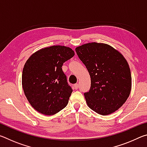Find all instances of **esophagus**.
Returning <instances> with one entry per match:
<instances>
[{"mask_svg":"<svg viewBox=\"0 0 147 147\" xmlns=\"http://www.w3.org/2000/svg\"><path fill=\"white\" fill-rule=\"evenodd\" d=\"M78 84H75L74 85V89H77L78 88Z\"/></svg>","mask_w":147,"mask_h":147,"instance_id":"obj_1","label":"esophagus"}]
</instances>
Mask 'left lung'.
<instances>
[{
	"instance_id": "left-lung-1",
	"label": "left lung",
	"mask_w": 147,
	"mask_h": 147,
	"mask_svg": "<svg viewBox=\"0 0 147 147\" xmlns=\"http://www.w3.org/2000/svg\"><path fill=\"white\" fill-rule=\"evenodd\" d=\"M75 51L91 77L90 89L84 93L88 106L102 115L115 112L131 91V76L127 61L119 51L104 43H86Z\"/></svg>"
}]
</instances>
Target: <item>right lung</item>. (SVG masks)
Instances as JSON below:
<instances>
[{"mask_svg":"<svg viewBox=\"0 0 147 147\" xmlns=\"http://www.w3.org/2000/svg\"><path fill=\"white\" fill-rule=\"evenodd\" d=\"M74 55L69 47L54 45L36 52L26 61L22 85L27 100L38 112L54 115L67 105L73 89L61 67Z\"/></svg>","mask_w":147,"mask_h":147,"instance_id":"add662e5","label":"right lung"}]
</instances>
